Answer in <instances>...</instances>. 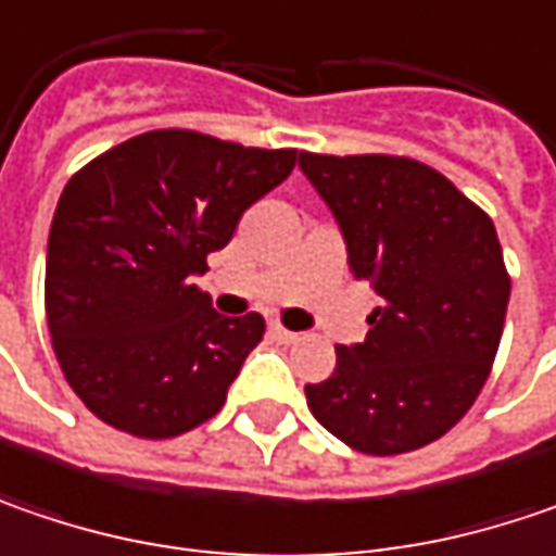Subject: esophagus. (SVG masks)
<instances>
[{
    "mask_svg": "<svg viewBox=\"0 0 556 556\" xmlns=\"http://www.w3.org/2000/svg\"><path fill=\"white\" fill-rule=\"evenodd\" d=\"M270 339L279 342V345H292L299 339V332H292V329H286V326L279 324H270Z\"/></svg>",
    "mask_w": 556,
    "mask_h": 556,
    "instance_id": "esophagus-1",
    "label": "esophagus"
}]
</instances>
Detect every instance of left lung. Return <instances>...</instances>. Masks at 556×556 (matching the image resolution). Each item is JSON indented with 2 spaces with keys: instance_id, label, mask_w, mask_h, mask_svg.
Here are the masks:
<instances>
[{
  "instance_id": "8db88e82",
  "label": "left lung",
  "mask_w": 556,
  "mask_h": 556,
  "mask_svg": "<svg viewBox=\"0 0 556 556\" xmlns=\"http://www.w3.org/2000/svg\"><path fill=\"white\" fill-rule=\"evenodd\" d=\"M299 167L349 245L354 279L382 304L367 339L336 345V370L304 386L307 407L361 454L442 439L492 374L510 277L492 217L414 157L314 155Z\"/></svg>"
}]
</instances>
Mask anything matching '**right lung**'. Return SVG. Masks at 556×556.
<instances>
[{"label":"right lung","instance_id":"1","mask_svg":"<svg viewBox=\"0 0 556 556\" xmlns=\"http://www.w3.org/2000/svg\"><path fill=\"white\" fill-rule=\"evenodd\" d=\"M295 155L152 130L67 180L49 230L46 320L61 374L99 420L174 439L224 407L264 317L217 314L192 277Z\"/></svg>","mask_w":556,"mask_h":556}]
</instances>
